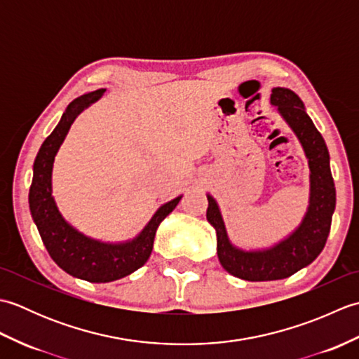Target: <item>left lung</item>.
Wrapping results in <instances>:
<instances>
[{
	"mask_svg": "<svg viewBox=\"0 0 359 359\" xmlns=\"http://www.w3.org/2000/svg\"><path fill=\"white\" fill-rule=\"evenodd\" d=\"M271 104L299 139L310 166V205L301 225L269 250L243 251L228 239L222 215L216 201L208 194V222L216 228L217 256L224 269L236 278L261 282L292 276L311 264L321 253L330 233L337 191L330 171V156L321 133L304 109V103L293 90L273 88Z\"/></svg>",
	"mask_w": 359,
	"mask_h": 359,
	"instance_id": "8db88e82",
	"label": "left lung"
}]
</instances>
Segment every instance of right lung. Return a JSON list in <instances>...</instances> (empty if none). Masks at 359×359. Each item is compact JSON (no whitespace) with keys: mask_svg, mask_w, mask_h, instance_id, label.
Here are the masks:
<instances>
[{"mask_svg":"<svg viewBox=\"0 0 359 359\" xmlns=\"http://www.w3.org/2000/svg\"><path fill=\"white\" fill-rule=\"evenodd\" d=\"M104 89L75 98L67 106L62 120L38 151L34 163V179L29 191V207L41 241L60 269L71 276L88 282H111L139 270L148 261L160 222L177 207L182 196L162 205L133 241L104 243L86 238L66 222L52 197V166L60 144L74 120L88 106L97 102Z\"/></svg>","mask_w":359,"mask_h":359,"instance_id":"obj_1","label":"right lung"}]
</instances>
